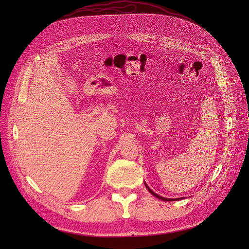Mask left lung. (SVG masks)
Masks as SVG:
<instances>
[{
  "mask_svg": "<svg viewBox=\"0 0 249 249\" xmlns=\"http://www.w3.org/2000/svg\"><path fill=\"white\" fill-rule=\"evenodd\" d=\"M144 185H145V187H146V189L154 196V197H156L158 199H160V200H161V201H167V202H169V201H177V200H179V199H181V198H178V199H168V198H164V197H161V196H160V195H158L156 193H154L147 185H146V182L144 181Z\"/></svg>",
  "mask_w": 249,
  "mask_h": 249,
  "instance_id": "1",
  "label": "left lung"
}]
</instances>
